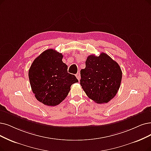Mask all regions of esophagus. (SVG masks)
Segmentation results:
<instances>
[{"instance_id":"esophagus-1","label":"esophagus","mask_w":151,"mask_h":151,"mask_svg":"<svg viewBox=\"0 0 151 151\" xmlns=\"http://www.w3.org/2000/svg\"><path fill=\"white\" fill-rule=\"evenodd\" d=\"M76 77H77V79L79 80V81H80V79H81V76H80V73L79 72H77V73L76 74Z\"/></svg>"}]
</instances>
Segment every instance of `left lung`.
<instances>
[{
  "mask_svg": "<svg viewBox=\"0 0 151 151\" xmlns=\"http://www.w3.org/2000/svg\"><path fill=\"white\" fill-rule=\"evenodd\" d=\"M81 77L80 83L88 97L96 104H106L118 91L122 71L116 61L102 52L99 56L87 57Z\"/></svg>",
  "mask_w": 151,
  "mask_h": 151,
  "instance_id": "obj_1",
  "label": "left lung"
}]
</instances>
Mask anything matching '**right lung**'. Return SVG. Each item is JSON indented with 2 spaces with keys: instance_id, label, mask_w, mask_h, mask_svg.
Wrapping results in <instances>:
<instances>
[{
  "instance_id": "1",
  "label": "right lung",
  "mask_w": 151,
  "mask_h": 151,
  "mask_svg": "<svg viewBox=\"0 0 151 151\" xmlns=\"http://www.w3.org/2000/svg\"><path fill=\"white\" fill-rule=\"evenodd\" d=\"M63 56L48 49L36 58L30 66L28 77L35 96L47 106H56L66 98L72 84L78 82L74 75L68 72Z\"/></svg>"
}]
</instances>
